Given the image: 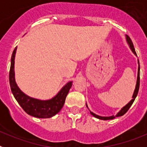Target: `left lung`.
<instances>
[{
  "label": "left lung",
  "instance_id": "8db88e82",
  "mask_svg": "<svg viewBox=\"0 0 147 147\" xmlns=\"http://www.w3.org/2000/svg\"><path fill=\"white\" fill-rule=\"evenodd\" d=\"M126 40H127V44L129 45V49H131L132 51V52L135 54L136 56H137L136 54V51H135L134 46H133V43H132V40L131 39L129 38V36H127L126 35ZM138 76H137V81H136V88L134 90V93L132 94V99H131V101H129V102L127 104V105L124 106V107H122L120 110H119V112L117 113V114L115 115H110V116H101V115H98L97 114L94 113L92 111L90 110V109L88 108V106L86 103V106L88 108V110H90V113L92 115H93L95 118H97L98 119H101V120H111V119H115V117H119V116H122V115H124L128 111V110L129 109V107H131V105H132V103L134 102L135 99H136V96H137L138 93V90H139V85H140V65H139V60L138 59Z\"/></svg>",
  "mask_w": 147,
  "mask_h": 147
}]
</instances>
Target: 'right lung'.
<instances>
[{
	"label": "right lung",
	"instance_id": "right-lung-1",
	"mask_svg": "<svg viewBox=\"0 0 147 147\" xmlns=\"http://www.w3.org/2000/svg\"><path fill=\"white\" fill-rule=\"evenodd\" d=\"M17 47L12 53L9 71V84L12 94L20 107L28 115L39 119H49L61 110L65 104L66 96L72 87L73 81L66 83L55 96L50 99L41 100L31 97L23 93L17 85L15 74V58Z\"/></svg>",
	"mask_w": 147,
	"mask_h": 147
}]
</instances>
